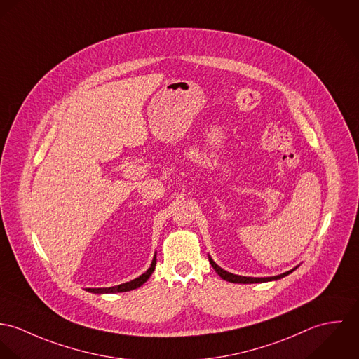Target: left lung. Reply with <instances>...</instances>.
<instances>
[{
  "instance_id": "1",
  "label": "left lung",
  "mask_w": 359,
  "mask_h": 359,
  "mask_svg": "<svg viewBox=\"0 0 359 359\" xmlns=\"http://www.w3.org/2000/svg\"><path fill=\"white\" fill-rule=\"evenodd\" d=\"M208 257H209V262H210L212 267L215 269V271H216L222 278L226 279V280H229V282H233V283H262V282L277 280V279L283 278V277L289 276L292 271H294V270L299 267V266H297V267H294V269H292V270H289V271H286V273H282V274L274 276V277H264V278H259V277H242V276H237V274H233V273H229V271L223 270L222 267H219V266L213 262V259H212L210 256H208Z\"/></svg>"
}]
</instances>
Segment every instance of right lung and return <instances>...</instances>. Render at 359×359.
Instances as JSON below:
<instances>
[{"instance_id":"add662e5","label":"right lung","mask_w":359,"mask_h":359,"mask_svg":"<svg viewBox=\"0 0 359 359\" xmlns=\"http://www.w3.org/2000/svg\"><path fill=\"white\" fill-rule=\"evenodd\" d=\"M156 264H157V255H154V259H153L149 270L144 274H142L140 277H137V278L132 279V280L125 282V283H121V285H117V286H110V287H86L85 290L90 292V293H95V294H104V293H121V292H129V290L137 289L147 279L151 277V274L156 270Z\"/></svg>"}]
</instances>
